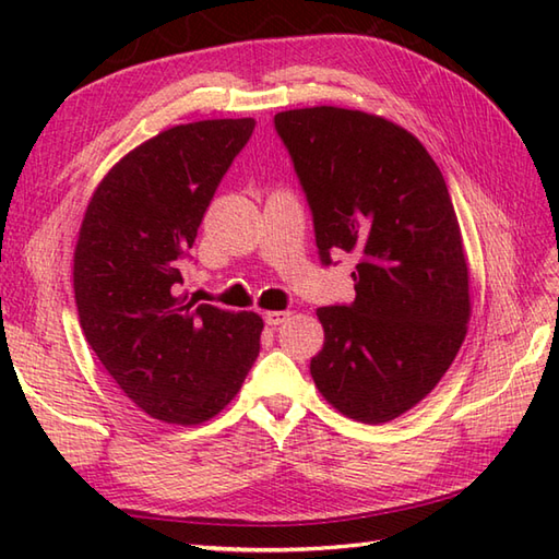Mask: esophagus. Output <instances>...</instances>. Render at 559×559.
Instances as JSON below:
<instances>
[{"instance_id":"obj_1","label":"esophagus","mask_w":559,"mask_h":559,"mask_svg":"<svg viewBox=\"0 0 559 559\" xmlns=\"http://www.w3.org/2000/svg\"><path fill=\"white\" fill-rule=\"evenodd\" d=\"M288 317H290L288 312H266V314H264V322H266L269 326H278V324L286 322Z\"/></svg>"}]
</instances>
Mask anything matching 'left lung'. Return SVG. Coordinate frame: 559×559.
<instances>
[{
  "label": "left lung",
  "mask_w": 559,
  "mask_h": 559,
  "mask_svg": "<svg viewBox=\"0 0 559 559\" xmlns=\"http://www.w3.org/2000/svg\"><path fill=\"white\" fill-rule=\"evenodd\" d=\"M307 204L322 264L348 252L355 300L319 307L322 396L367 425L389 423L437 386L466 336L468 264L437 163L406 129L360 110L273 117Z\"/></svg>",
  "instance_id": "8db88e82"
}]
</instances>
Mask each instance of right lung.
Instances as JSON below:
<instances>
[{
	"mask_svg": "<svg viewBox=\"0 0 559 559\" xmlns=\"http://www.w3.org/2000/svg\"><path fill=\"white\" fill-rule=\"evenodd\" d=\"M252 117L165 129L115 165L74 252L79 324L124 394L151 418L199 425L240 391L264 322L177 298L182 261Z\"/></svg>",
	"mask_w": 559,
	"mask_h": 559,
	"instance_id": "right-lung-1",
	"label": "right lung"
}]
</instances>
